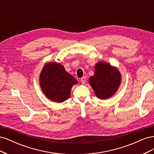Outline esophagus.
I'll use <instances>...</instances> for the list:
<instances>
[{
    "instance_id": "esophagus-1",
    "label": "esophagus",
    "mask_w": 154,
    "mask_h": 154,
    "mask_svg": "<svg viewBox=\"0 0 154 154\" xmlns=\"http://www.w3.org/2000/svg\"><path fill=\"white\" fill-rule=\"evenodd\" d=\"M81 82L82 83H83V84H85V82H86V77L85 76H83L82 78H81Z\"/></svg>"
}]
</instances>
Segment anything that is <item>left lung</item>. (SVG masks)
<instances>
[{
  "label": "left lung",
  "instance_id": "obj_1",
  "mask_svg": "<svg viewBox=\"0 0 154 154\" xmlns=\"http://www.w3.org/2000/svg\"><path fill=\"white\" fill-rule=\"evenodd\" d=\"M120 83L121 75L118 70L102 62L96 65L94 75L89 79L96 96L101 100L112 96L117 91Z\"/></svg>",
  "mask_w": 154,
  "mask_h": 154
}]
</instances>
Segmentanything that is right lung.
Wrapping results in <instances>:
<instances>
[{
    "instance_id": "1",
    "label": "right lung",
    "mask_w": 154,
    "mask_h": 154,
    "mask_svg": "<svg viewBox=\"0 0 154 154\" xmlns=\"http://www.w3.org/2000/svg\"><path fill=\"white\" fill-rule=\"evenodd\" d=\"M78 82L58 63H48L44 67L40 76L42 90L53 101L63 102L69 98L71 88Z\"/></svg>"
}]
</instances>
